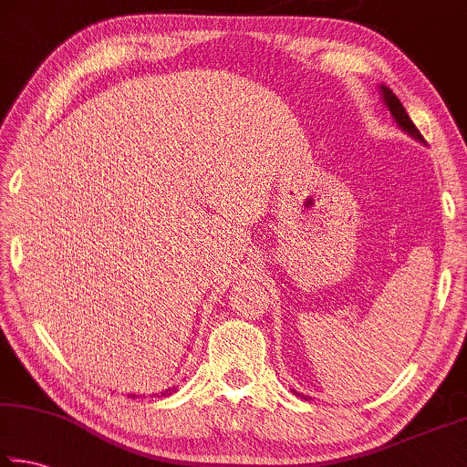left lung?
Masks as SVG:
<instances>
[{"label": "left lung", "instance_id": "left-lung-1", "mask_svg": "<svg viewBox=\"0 0 467 467\" xmlns=\"http://www.w3.org/2000/svg\"><path fill=\"white\" fill-rule=\"evenodd\" d=\"M379 92H381L383 102L387 105V109H389V113H391V117H393V121L398 123V128H400L401 131H406L410 138H414V140L420 141V144H426L424 138H422V133L418 131V128L412 123V119H410L408 113H406V109H404V105H401L400 99L395 97L393 90H389L385 84H381V86H379ZM295 393H296V391H295ZM296 395H300V398H303V393H296Z\"/></svg>", "mask_w": 467, "mask_h": 467}]
</instances>
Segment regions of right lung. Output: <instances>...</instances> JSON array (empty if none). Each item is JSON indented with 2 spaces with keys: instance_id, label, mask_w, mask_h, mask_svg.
Listing matches in <instances>:
<instances>
[{
  "instance_id": "add662e5",
  "label": "right lung",
  "mask_w": 467,
  "mask_h": 467,
  "mask_svg": "<svg viewBox=\"0 0 467 467\" xmlns=\"http://www.w3.org/2000/svg\"><path fill=\"white\" fill-rule=\"evenodd\" d=\"M171 393H172V389H167V391H162V393H154V395H156V398H164V395H171ZM131 398H138V395L131 393Z\"/></svg>"
}]
</instances>
